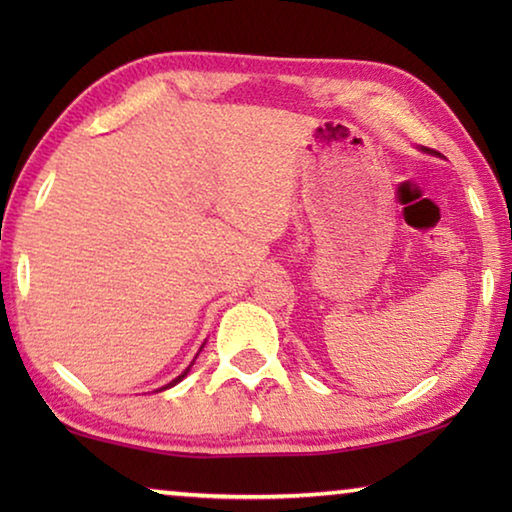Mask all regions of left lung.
<instances>
[{
	"mask_svg": "<svg viewBox=\"0 0 512 512\" xmlns=\"http://www.w3.org/2000/svg\"><path fill=\"white\" fill-rule=\"evenodd\" d=\"M422 153H429V155H440L438 151H431V149H427V146H422V149H420Z\"/></svg>",
	"mask_w": 512,
	"mask_h": 512,
	"instance_id": "left-lung-1",
	"label": "left lung"
}]
</instances>
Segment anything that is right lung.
Segmentation results:
<instances>
[{
  "mask_svg": "<svg viewBox=\"0 0 512 512\" xmlns=\"http://www.w3.org/2000/svg\"><path fill=\"white\" fill-rule=\"evenodd\" d=\"M201 350H203V345H201ZM196 357H198V354H196ZM196 357H194V361H196ZM194 361L192 363H189V368H192L194 366ZM189 368L183 372V375H178L176 379H173V381H169V384L167 386H162V388H158V391H167V388H171V386H176L178 384V381H183L185 377H187V372H189Z\"/></svg>",
  "mask_w": 512,
  "mask_h": 512,
  "instance_id": "right-lung-1",
  "label": "right lung"
}]
</instances>
